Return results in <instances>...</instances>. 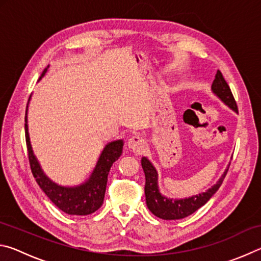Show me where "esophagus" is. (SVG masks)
<instances>
[{
  "label": "esophagus",
  "mask_w": 261,
  "mask_h": 261,
  "mask_svg": "<svg viewBox=\"0 0 261 261\" xmlns=\"http://www.w3.org/2000/svg\"><path fill=\"white\" fill-rule=\"evenodd\" d=\"M127 147H129L132 153H135L136 155H140L145 152L146 149V141L143 138H140L138 136H134L127 140Z\"/></svg>",
  "instance_id": "esophagus-1"
}]
</instances>
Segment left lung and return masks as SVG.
<instances>
[{
  "label": "left lung",
  "mask_w": 261,
  "mask_h": 261,
  "mask_svg": "<svg viewBox=\"0 0 261 261\" xmlns=\"http://www.w3.org/2000/svg\"><path fill=\"white\" fill-rule=\"evenodd\" d=\"M212 91L222 101L224 105H227L229 108L233 112L238 113V108L236 101L233 99V95L230 91V87L223 78L221 71L216 72L215 79L212 84ZM230 166V165H229ZM228 166V168H229ZM141 167H143L145 173V196H146V204L148 210L158 218L163 220H179L184 219L187 216L191 215L197 210H199L201 206H204L208 201L213 194L218 191L219 188L222 184L224 177L228 173V168L224 170V173L221 176V178L206 192H202L196 196L184 198V199H170L162 196L159 191L158 187V173L155 168L152 165V162L147 158L141 159Z\"/></svg>",
  "instance_id": "1"
}]
</instances>
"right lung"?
Here are the masks:
<instances>
[{
    "instance_id": "right-lung-1",
    "label": "right lung",
    "mask_w": 261,
    "mask_h": 261,
    "mask_svg": "<svg viewBox=\"0 0 261 261\" xmlns=\"http://www.w3.org/2000/svg\"><path fill=\"white\" fill-rule=\"evenodd\" d=\"M48 68L49 65L43 70L39 81L45 76ZM25 138L31 170H32V174L39 187L47 194L53 204L70 215H88L100 208L103 202L110 167L121 156L123 151L122 139L112 141L106 145L98 162H96L93 173L85 183L77 185V187H62L47 177L41 169L40 163L34 155L29 135L28 108H26L25 114Z\"/></svg>"
}]
</instances>
